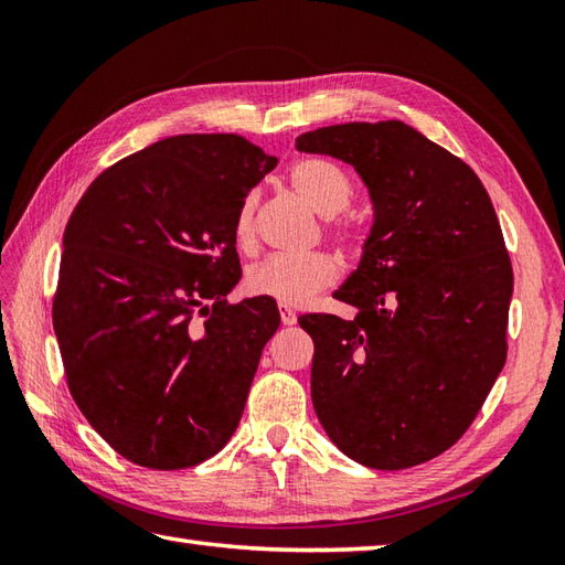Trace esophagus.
<instances>
[{
    "label": "esophagus",
    "mask_w": 565,
    "mask_h": 565,
    "mask_svg": "<svg viewBox=\"0 0 565 565\" xmlns=\"http://www.w3.org/2000/svg\"><path fill=\"white\" fill-rule=\"evenodd\" d=\"M279 316H281V322H284V326H296L298 316H296V310H291L289 306H279Z\"/></svg>",
    "instance_id": "esophagus-1"
}]
</instances>
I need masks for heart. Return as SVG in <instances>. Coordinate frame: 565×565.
Instances as JSON below:
<instances>
[{"instance_id":"obj_1","label":"heart","mask_w":565,"mask_h":565,"mask_svg":"<svg viewBox=\"0 0 565 565\" xmlns=\"http://www.w3.org/2000/svg\"><path fill=\"white\" fill-rule=\"evenodd\" d=\"M291 189L303 203L316 213L326 215L322 233H326L340 249H356L359 233L350 218L342 213L354 196L352 179L338 162L328 158H303L289 172ZM257 196L243 199L235 213V243L239 249H252L257 239L255 227ZM340 276V267L326 252H310L303 257H269L247 271L245 289L252 296L269 298L281 306H303L316 294L328 289Z\"/></svg>"}]
</instances>
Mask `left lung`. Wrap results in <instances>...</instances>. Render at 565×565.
<instances>
[{
    "label": "left lung",
    "instance_id": "8db88e82",
    "mask_svg": "<svg viewBox=\"0 0 565 565\" xmlns=\"http://www.w3.org/2000/svg\"><path fill=\"white\" fill-rule=\"evenodd\" d=\"M296 146L350 162L374 201L362 264L334 291L356 318H298L320 425L369 468L425 463L463 437L508 359L514 276L493 203L403 121L318 128Z\"/></svg>",
    "mask_w": 565,
    "mask_h": 565
}]
</instances>
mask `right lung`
Returning <instances> with one entry per match:
<instances>
[{
    "mask_svg": "<svg viewBox=\"0 0 565 565\" xmlns=\"http://www.w3.org/2000/svg\"><path fill=\"white\" fill-rule=\"evenodd\" d=\"M274 167L243 136H172L72 211L53 328L72 398L124 459L179 471L233 437L281 320L269 298H225L243 274L233 225Z\"/></svg>",
    "mask_w": 565,
    "mask_h": 565,
    "instance_id": "right-lung-1",
    "label": "right lung"
}]
</instances>
